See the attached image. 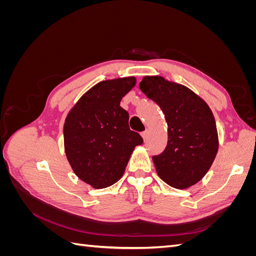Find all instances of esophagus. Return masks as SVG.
Segmentation results:
<instances>
[{
  "label": "esophagus",
  "mask_w": 256,
  "mask_h": 256,
  "mask_svg": "<svg viewBox=\"0 0 256 256\" xmlns=\"http://www.w3.org/2000/svg\"><path fill=\"white\" fill-rule=\"evenodd\" d=\"M142 136H143V138H144V141H146V140H147V136H148V131H147V130L143 131V132H142Z\"/></svg>",
  "instance_id": "34e87169"
}]
</instances>
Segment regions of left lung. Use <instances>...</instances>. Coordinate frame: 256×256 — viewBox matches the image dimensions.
Instances as JSON below:
<instances>
[{"mask_svg": "<svg viewBox=\"0 0 256 256\" xmlns=\"http://www.w3.org/2000/svg\"><path fill=\"white\" fill-rule=\"evenodd\" d=\"M140 90L164 113L166 150L152 156L157 173L171 187L184 189L202 180L218 152L212 112L194 92L162 76H144Z\"/></svg>", "mask_w": 256, "mask_h": 256, "instance_id": "left-lung-1", "label": "left lung"}]
</instances>
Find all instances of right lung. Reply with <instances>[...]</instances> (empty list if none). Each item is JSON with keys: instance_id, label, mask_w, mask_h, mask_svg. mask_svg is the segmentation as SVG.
I'll use <instances>...</instances> for the list:
<instances>
[{"instance_id": "1", "label": "right lung", "mask_w": 256, "mask_h": 256, "mask_svg": "<svg viewBox=\"0 0 256 256\" xmlns=\"http://www.w3.org/2000/svg\"><path fill=\"white\" fill-rule=\"evenodd\" d=\"M136 78L96 84L69 112L64 125L67 159L80 180L96 189L118 182L142 136L130 130L129 114L120 106Z\"/></svg>"}]
</instances>
